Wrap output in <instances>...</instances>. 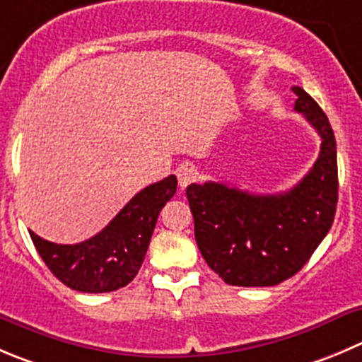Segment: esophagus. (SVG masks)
Listing matches in <instances>:
<instances>
[{
  "label": "esophagus",
  "mask_w": 362,
  "mask_h": 362,
  "mask_svg": "<svg viewBox=\"0 0 362 362\" xmlns=\"http://www.w3.org/2000/svg\"><path fill=\"white\" fill-rule=\"evenodd\" d=\"M196 175H198V171H196L192 166H187V164H185V166H180L177 170L178 185H180L182 189H185L192 180H194Z\"/></svg>",
  "instance_id": "obj_1"
}]
</instances>
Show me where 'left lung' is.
Segmentation results:
<instances>
[{
    "mask_svg": "<svg viewBox=\"0 0 362 362\" xmlns=\"http://www.w3.org/2000/svg\"><path fill=\"white\" fill-rule=\"evenodd\" d=\"M297 113L320 134L310 173L290 191L251 194L217 182L185 191L202 256L224 283L274 286L297 274L334 221L338 205L336 139L327 115L310 93L293 86Z\"/></svg>",
    "mask_w": 362,
    "mask_h": 362,
    "instance_id": "left-lung-1",
    "label": "left lung"
}]
</instances>
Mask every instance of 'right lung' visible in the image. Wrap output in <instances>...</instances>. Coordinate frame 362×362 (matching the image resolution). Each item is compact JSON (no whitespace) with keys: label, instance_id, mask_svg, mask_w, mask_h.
Returning a JSON list of instances; mask_svg holds the SVG:
<instances>
[{"label":"right lung","instance_id":"add662e5","mask_svg":"<svg viewBox=\"0 0 362 362\" xmlns=\"http://www.w3.org/2000/svg\"><path fill=\"white\" fill-rule=\"evenodd\" d=\"M175 192V175L148 185L103 231L79 244H54L33 231L31 240L47 269L69 288L84 293L124 288L141 269L159 212Z\"/></svg>","mask_w":362,"mask_h":362}]
</instances>
